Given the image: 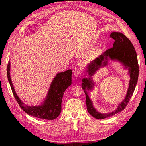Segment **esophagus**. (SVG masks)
<instances>
[{
    "mask_svg": "<svg viewBox=\"0 0 146 146\" xmlns=\"http://www.w3.org/2000/svg\"><path fill=\"white\" fill-rule=\"evenodd\" d=\"M81 74H82V71L81 70H76L74 72V75L76 76V77H80L81 76Z\"/></svg>",
    "mask_w": 146,
    "mask_h": 146,
    "instance_id": "1",
    "label": "esophagus"
}]
</instances>
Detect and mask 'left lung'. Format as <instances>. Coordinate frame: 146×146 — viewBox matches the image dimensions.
I'll list each match as a JSON object with an SVG mask.
<instances>
[{
    "instance_id": "obj_1",
    "label": "left lung",
    "mask_w": 146,
    "mask_h": 146,
    "mask_svg": "<svg viewBox=\"0 0 146 146\" xmlns=\"http://www.w3.org/2000/svg\"><path fill=\"white\" fill-rule=\"evenodd\" d=\"M110 37L113 38L115 41L113 47L107 50L99 57L91 62L87 68V72L90 76L95 72L98 67L100 66L104 59L108 60V58L111 59H117L123 64V65L129 68L130 74V82L129 88L125 99L119 104L117 109L110 113L102 114L98 112L93 107L92 103L86 92V88L91 90L93 87V83L90 78H83L82 88L84 89L86 96V105L88 113L94 118L102 119L110 117L114 114L122 111L125 108L130 99L131 98L135 91L139 77V65L137 62V56L135 48L130 40L120 32H113L110 34ZM107 62H104L103 64H106Z\"/></svg>"
}]
</instances>
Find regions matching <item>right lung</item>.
<instances>
[{
    "instance_id": "add662e5",
    "label": "right lung",
    "mask_w": 146,
    "mask_h": 146,
    "mask_svg": "<svg viewBox=\"0 0 146 146\" xmlns=\"http://www.w3.org/2000/svg\"><path fill=\"white\" fill-rule=\"evenodd\" d=\"M10 63L7 65V78L13 94L19 106L28 114L38 118L52 120L57 118L61 112V104L64 92L72 84V70L59 73L52 81L46 99L42 105H25L15 93L10 75Z\"/></svg>"
}]
</instances>
